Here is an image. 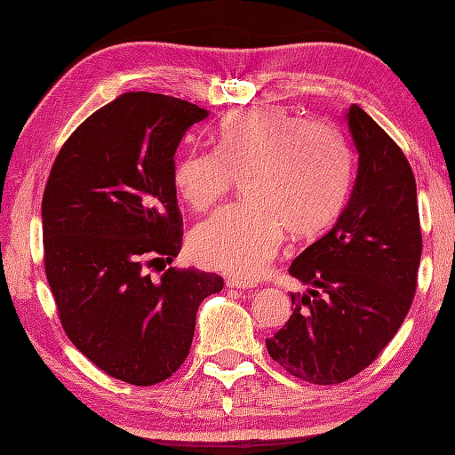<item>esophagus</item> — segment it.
I'll return each mask as SVG.
<instances>
[{"instance_id":"34e87169","label":"esophagus","mask_w":455,"mask_h":455,"mask_svg":"<svg viewBox=\"0 0 455 455\" xmlns=\"http://www.w3.org/2000/svg\"><path fill=\"white\" fill-rule=\"evenodd\" d=\"M227 287H230V289H252L254 285L248 283V282H243V279H238V277H228Z\"/></svg>"}]
</instances>
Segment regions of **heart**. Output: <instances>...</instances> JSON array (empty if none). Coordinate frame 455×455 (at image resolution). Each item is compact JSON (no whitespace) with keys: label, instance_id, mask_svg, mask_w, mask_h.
<instances>
[{"label":"heart","instance_id":"b5f03b06","mask_svg":"<svg viewBox=\"0 0 455 455\" xmlns=\"http://www.w3.org/2000/svg\"><path fill=\"white\" fill-rule=\"evenodd\" d=\"M217 150H189L173 183L191 209L205 211L244 178L248 201L220 209L191 230L201 266L244 279L267 266L283 240L321 233L340 212L350 183V154L331 124L266 105L222 121Z\"/></svg>","mask_w":455,"mask_h":455}]
</instances>
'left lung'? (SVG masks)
<instances>
[{"instance_id":"1","label":"left lung","mask_w":455,"mask_h":455,"mask_svg":"<svg viewBox=\"0 0 455 455\" xmlns=\"http://www.w3.org/2000/svg\"><path fill=\"white\" fill-rule=\"evenodd\" d=\"M346 121L357 152L350 199L336 225L289 266L308 289L289 293L293 313L266 340L285 371L316 385L350 379L391 342L417 291L422 254L407 156L357 105Z\"/></svg>"}]
</instances>
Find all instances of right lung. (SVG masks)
<instances>
[{"label": "right lung", "instance_id": "1", "mask_svg": "<svg viewBox=\"0 0 455 455\" xmlns=\"http://www.w3.org/2000/svg\"><path fill=\"white\" fill-rule=\"evenodd\" d=\"M209 111L129 92L64 142L43 196L44 272L66 336L101 371L148 387L189 354L196 316L222 277L156 262L180 254L173 154Z\"/></svg>", "mask_w": 455, "mask_h": 455}]
</instances>
